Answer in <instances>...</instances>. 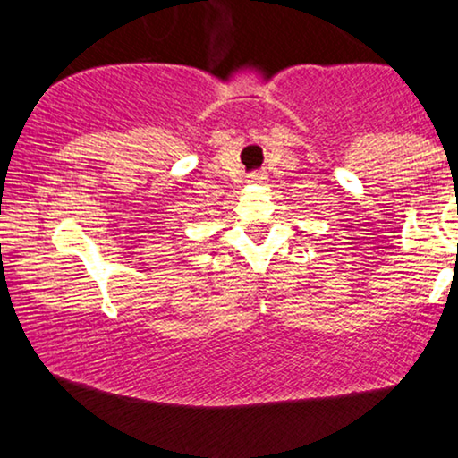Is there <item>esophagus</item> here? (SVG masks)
Listing matches in <instances>:
<instances>
[{
    "label": "esophagus",
    "instance_id": "1",
    "mask_svg": "<svg viewBox=\"0 0 458 458\" xmlns=\"http://www.w3.org/2000/svg\"><path fill=\"white\" fill-rule=\"evenodd\" d=\"M248 182H250V183H265L267 175L260 174V172H254V174L248 175Z\"/></svg>",
    "mask_w": 458,
    "mask_h": 458
}]
</instances>
